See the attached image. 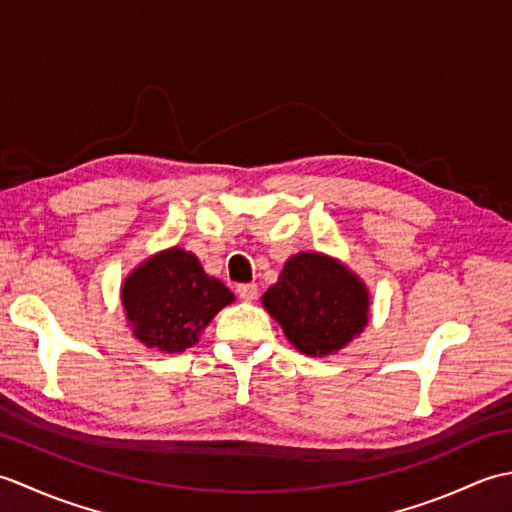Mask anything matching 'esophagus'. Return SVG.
I'll return each mask as SVG.
<instances>
[{
	"label": "esophagus",
	"instance_id": "esophagus-1",
	"mask_svg": "<svg viewBox=\"0 0 512 512\" xmlns=\"http://www.w3.org/2000/svg\"><path fill=\"white\" fill-rule=\"evenodd\" d=\"M237 297L244 301H255L257 299V286L255 284H239L237 286Z\"/></svg>",
	"mask_w": 512,
	"mask_h": 512
}]
</instances>
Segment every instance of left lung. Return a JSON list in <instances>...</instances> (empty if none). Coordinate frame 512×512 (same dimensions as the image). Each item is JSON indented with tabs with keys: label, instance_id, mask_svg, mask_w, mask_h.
<instances>
[{
	"label": "left lung",
	"instance_id": "1",
	"mask_svg": "<svg viewBox=\"0 0 512 512\" xmlns=\"http://www.w3.org/2000/svg\"><path fill=\"white\" fill-rule=\"evenodd\" d=\"M262 301L288 341L312 356L341 350L367 323L365 286L345 266L319 253L288 259Z\"/></svg>",
	"mask_w": 512,
	"mask_h": 512
}]
</instances>
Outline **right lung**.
Instances as JSON below:
<instances>
[{
	"instance_id": "add662e5",
	"label": "right lung",
	"mask_w": 512,
	"mask_h": 512,
	"mask_svg": "<svg viewBox=\"0 0 512 512\" xmlns=\"http://www.w3.org/2000/svg\"><path fill=\"white\" fill-rule=\"evenodd\" d=\"M121 299L136 339L162 352H182L198 343L233 295L204 273L195 255L171 248L127 277Z\"/></svg>"
}]
</instances>
